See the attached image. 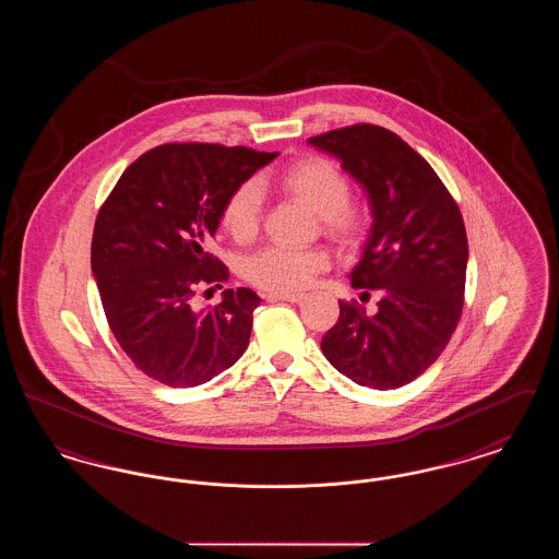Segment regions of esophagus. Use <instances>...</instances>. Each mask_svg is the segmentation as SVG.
<instances>
[{
	"mask_svg": "<svg viewBox=\"0 0 559 559\" xmlns=\"http://www.w3.org/2000/svg\"><path fill=\"white\" fill-rule=\"evenodd\" d=\"M306 295L304 293H267V301H289V304H299Z\"/></svg>",
	"mask_w": 559,
	"mask_h": 559,
	"instance_id": "34e87169",
	"label": "esophagus"
}]
</instances>
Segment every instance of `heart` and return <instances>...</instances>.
Listing matches in <instances>:
<instances>
[{"instance_id":"heart-1","label":"heart","mask_w":559,"mask_h":559,"mask_svg":"<svg viewBox=\"0 0 559 559\" xmlns=\"http://www.w3.org/2000/svg\"><path fill=\"white\" fill-rule=\"evenodd\" d=\"M260 187L272 188L319 215L324 233L340 245H356L367 230V213L347 201L349 182L333 160L306 155L281 171L260 178ZM260 190L253 185H240L228 194L219 222L237 242H249L260 230ZM324 264L326 255L319 249L266 247L245 260L242 274L264 292L293 293L308 287Z\"/></svg>"}]
</instances>
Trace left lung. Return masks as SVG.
I'll list each match as a JSON object with an SVG mask.
<instances>
[{"label": "left lung", "instance_id": "8db88e82", "mask_svg": "<svg viewBox=\"0 0 559 559\" xmlns=\"http://www.w3.org/2000/svg\"><path fill=\"white\" fill-rule=\"evenodd\" d=\"M308 144L340 159L369 197L371 230L349 281L379 293L372 317L340 301L322 354L358 385L396 390L438 360L461 319L469 255L463 217L431 165L385 128L358 123Z\"/></svg>", "mask_w": 559, "mask_h": 559}]
</instances>
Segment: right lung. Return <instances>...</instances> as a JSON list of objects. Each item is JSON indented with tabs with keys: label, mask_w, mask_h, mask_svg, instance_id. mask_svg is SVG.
I'll list each match as a JSON object with an SVG mask.
<instances>
[{
	"label": "right lung",
	"mask_w": 559,
	"mask_h": 559,
	"mask_svg": "<svg viewBox=\"0 0 559 559\" xmlns=\"http://www.w3.org/2000/svg\"><path fill=\"white\" fill-rule=\"evenodd\" d=\"M278 153L163 144L123 171L96 217L92 272L108 326L133 365L169 388H194L230 369L249 346L251 289H226L194 310L199 287L228 278L207 251L228 194ZM222 289V287H219Z\"/></svg>",
	"instance_id": "obj_1"
}]
</instances>
